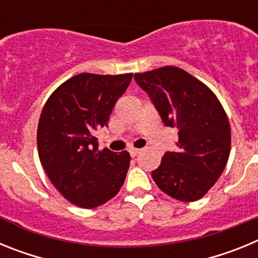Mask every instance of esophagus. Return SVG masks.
<instances>
[{"instance_id":"esophagus-1","label":"esophagus","mask_w":258,"mask_h":258,"mask_svg":"<svg viewBox=\"0 0 258 258\" xmlns=\"http://www.w3.org/2000/svg\"><path fill=\"white\" fill-rule=\"evenodd\" d=\"M140 152H141V150H140V149H134V147H133V149L129 150V154H131V156H132V157H136L137 155L140 154Z\"/></svg>"}]
</instances>
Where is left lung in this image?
<instances>
[{"label": "left lung", "instance_id": "left-lung-1", "mask_svg": "<svg viewBox=\"0 0 258 258\" xmlns=\"http://www.w3.org/2000/svg\"><path fill=\"white\" fill-rule=\"evenodd\" d=\"M166 126L178 132V150L165 152L151 175L157 187L181 202L202 199L222 174L231 147L226 112L211 89L178 67L136 74Z\"/></svg>", "mask_w": 258, "mask_h": 258}]
</instances>
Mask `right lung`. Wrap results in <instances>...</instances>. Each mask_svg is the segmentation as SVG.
<instances>
[{"label":"right lung","instance_id":"obj_1","mask_svg":"<svg viewBox=\"0 0 258 258\" xmlns=\"http://www.w3.org/2000/svg\"><path fill=\"white\" fill-rule=\"evenodd\" d=\"M133 74H80L51 93L41 111L37 150L51 183L70 203L95 208L120 191L131 155L98 150L94 133L107 126Z\"/></svg>","mask_w":258,"mask_h":258}]
</instances>
